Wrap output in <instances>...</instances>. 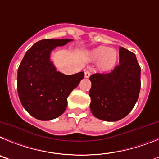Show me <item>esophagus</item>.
Masks as SVG:
<instances>
[{"mask_svg": "<svg viewBox=\"0 0 159 159\" xmlns=\"http://www.w3.org/2000/svg\"><path fill=\"white\" fill-rule=\"evenodd\" d=\"M90 75H91V72H90V71H89V70H86L85 72V78H89L90 77Z\"/></svg>", "mask_w": 159, "mask_h": 159, "instance_id": "obj_1", "label": "esophagus"}]
</instances>
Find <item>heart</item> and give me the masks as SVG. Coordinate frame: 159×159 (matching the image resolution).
Wrapping results in <instances>:
<instances>
[{
	"label": "heart",
	"instance_id": "b5f03b06",
	"mask_svg": "<svg viewBox=\"0 0 159 159\" xmlns=\"http://www.w3.org/2000/svg\"><path fill=\"white\" fill-rule=\"evenodd\" d=\"M89 57L93 62H97L100 69L104 71L113 69L118 61V53L116 51L103 46L89 51Z\"/></svg>",
	"mask_w": 159,
	"mask_h": 159
}]
</instances>
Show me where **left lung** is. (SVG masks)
I'll return each mask as SVG.
<instances>
[{
  "instance_id": "obj_1",
  "label": "left lung",
  "mask_w": 159,
  "mask_h": 159,
  "mask_svg": "<svg viewBox=\"0 0 159 159\" xmlns=\"http://www.w3.org/2000/svg\"><path fill=\"white\" fill-rule=\"evenodd\" d=\"M120 63L108 74L89 77L90 109L104 121H117L128 115L139 98L141 68L133 52L120 48Z\"/></svg>"
}]
</instances>
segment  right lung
I'll return each instance as SVG.
<instances>
[{"label":"right lung","instance_id":"right-lung-1","mask_svg":"<svg viewBox=\"0 0 159 159\" xmlns=\"http://www.w3.org/2000/svg\"><path fill=\"white\" fill-rule=\"evenodd\" d=\"M73 39H42L26 52L18 68L17 91L23 107L39 120H51L62 115L67 97L84 78V73L66 75L56 70L50 60L56 47Z\"/></svg>","mask_w":159,"mask_h":159}]
</instances>
